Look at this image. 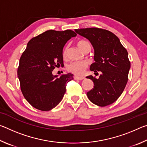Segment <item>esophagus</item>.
I'll list each match as a JSON object with an SVG mask.
<instances>
[{"mask_svg": "<svg viewBox=\"0 0 147 147\" xmlns=\"http://www.w3.org/2000/svg\"><path fill=\"white\" fill-rule=\"evenodd\" d=\"M74 80H82L85 79V77L84 76H74Z\"/></svg>", "mask_w": 147, "mask_h": 147, "instance_id": "1", "label": "esophagus"}]
</instances>
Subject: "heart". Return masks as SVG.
Instances as JSON below:
<instances>
[{
  "label": "heart",
  "mask_w": 147,
  "mask_h": 147,
  "mask_svg": "<svg viewBox=\"0 0 147 147\" xmlns=\"http://www.w3.org/2000/svg\"><path fill=\"white\" fill-rule=\"evenodd\" d=\"M77 46L78 48L83 51V50L86 48L87 46H90V44L89 42L86 41H79L77 43ZM67 48L65 49L63 52V55L65 56L67 54ZM88 67V63L87 62L84 61H74L72 62L67 66V70L71 72V73H73L76 75H82L84 73V71Z\"/></svg>",
  "instance_id": "b5f03b06"
}]
</instances>
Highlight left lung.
Returning a JSON list of instances; mask_svg holds the SVG:
<instances>
[{
  "label": "left lung",
  "instance_id": "left-lung-1",
  "mask_svg": "<svg viewBox=\"0 0 147 147\" xmlns=\"http://www.w3.org/2000/svg\"><path fill=\"white\" fill-rule=\"evenodd\" d=\"M77 34L90 41L94 49V62L91 71H100L98 78L87 76L94 88L87 93L91 102L104 107L113 103L123 93L128 82L130 62L126 49L112 32L98 28L76 29Z\"/></svg>",
  "mask_w": 147,
  "mask_h": 147
}]
</instances>
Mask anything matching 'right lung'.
Segmentation results:
<instances>
[{
    "instance_id": "1",
    "label": "right lung",
    "mask_w": 147,
    "mask_h": 147,
    "mask_svg": "<svg viewBox=\"0 0 147 147\" xmlns=\"http://www.w3.org/2000/svg\"><path fill=\"white\" fill-rule=\"evenodd\" d=\"M76 34L71 30H47L31 39L19 60L17 70L21 89L34 108L49 111L58 105L66 91V84L73 74L54 75L53 71L63 65V49Z\"/></svg>"
}]
</instances>
